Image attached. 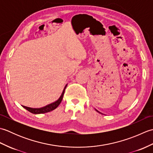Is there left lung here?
Masks as SVG:
<instances>
[{
    "mask_svg": "<svg viewBox=\"0 0 153 153\" xmlns=\"http://www.w3.org/2000/svg\"><path fill=\"white\" fill-rule=\"evenodd\" d=\"M95 110H96V109H95ZM96 111H97V112H99V113H100V112H99L98 110H96Z\"/></svg>",
    "mask_w": 153,
    "mask_h": 153,
    "instance_id": "1",
    "label": "left lung"
}]
</instances>
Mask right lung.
I'll return each instance as SVG.
<instances>
[{"instance_id": "add662e5", "label": "right lung", "mask_w": 153, "mask_h": 153, "mask_svg": "<svg viewBox=\"0 0 153 153\" xmlns=\"http://www.w3.org/2000/svg\"><path fill=\"white\" fill-rule=\"evenodd\" d=\"M66 86H67V85L64 87V89L63 90L62 93V95H60V98L53 103L49 104V105L42 107V108H30V107H27V106H23V107H24V108L26 109L27 110H28L29 112L35 114H43V113H47L48 112H51V111H52V110H53L55 108H56L58 106V105H59L60 102H62V99H63V96L64 94V91H65V89H66Z\"/></svg>"}]
</instances>
